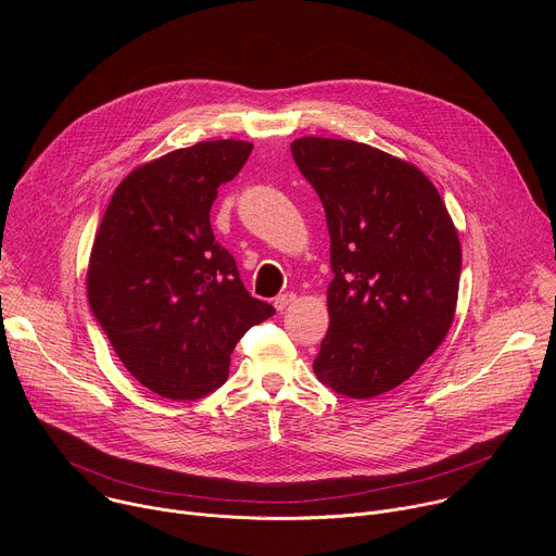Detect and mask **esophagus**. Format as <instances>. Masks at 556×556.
<instances>
[{
	"label": "esophagus",
	"instance_id": "esophagus-1",
	"mask_svg": "<svg viewBox=\"0 0 556 556\" xmlns=\"http://www.w3.org/2000/svg\"><path fill=\"white\" fill-rule=\"evenodd\" d=\"M292 301H294V294H292V292L279 294V296H275V307L281 312V309H286V307H288Z\"/></svg>",
	"mask_w": 556,
	"mask_h": 556
}]
</instances>
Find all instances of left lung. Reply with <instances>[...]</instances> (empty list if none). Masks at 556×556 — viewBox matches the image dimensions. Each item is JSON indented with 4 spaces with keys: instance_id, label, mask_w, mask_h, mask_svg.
Masks as SVG:
<instances>
[{
    "instance_id": "obj_1",
    "label": "left lung",
    "mask_w": 556,
    "mask_h": 556,
    "mask_svg": "<svg viewBox=\"0 0 556 556\" xmlns=\"http://www.w3.org/2000/svg\"><path fill=\"white\" fill-rule=\"evenodd\" d=\"M319 193L330 230V330L314 374L350 399L405 382L444 341L455 314L462 249L431 180L354 140L290 144Z\"/></svg>"
}]
</instances>
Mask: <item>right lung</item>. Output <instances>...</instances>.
I'll return each instance as SVG.
<instances>
[{"label":"right lung","instance_id":"right-lung-1","mask_svg":"<svg viewBox=\"0 0 556 556\" xmlns=\"http://www.w3.org/2000/svg\"><path fill=\"white\" fill-rule=\"evenodd\" d=\"M253 151L208 140L134 169L114 191L88 268L90 307L129 374L157 395L198 401L275 307L251 296L215 242L211 206Z\"/></svg>","mask_w":556,"mask_h":556}]
</instances>
